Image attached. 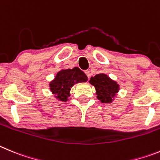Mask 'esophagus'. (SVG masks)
<instances>
[{
	"label": "esophagus",
	"mask_w": 160,
	"mask_h": 160,
	"mask_svg": "<svg viewBox=\"0 0 160 160\" xmlns=\"http://www.w3.org/2000/svg\"><path fill=\"white\" fill-rule=\"evenodd\" d=\"M84 72H85V74H86V76L88 77V78H89V77H90V71H89V70H86Z\"/></svg>",
	"instance_id": "esophagus-1"
}]
</instances>
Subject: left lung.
Returning a JSON list of instances; mask_svg holds the SVG:
<instances>
[{"mask_svg": "<svg viewBox=\"0 0 160 160\" xmlns=\"http://www.w3.org/2000/svg\"><path fill=\"white\" fill-rule=\"evenodd\" d=\"M89 83L96 88V97L102 103H110L113 102L119 90V83L112 80L104 73L91 77Z\"/></svg>", "mask_w": 160, "mask_h": 160, "instance_id": "obj_1", "label": "left lung"}]
</instances>
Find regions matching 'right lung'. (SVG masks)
<instances>
[{
    "label": "right lung",
    "instance_id": "obj_1",
    "mask_svg": "<svg viewBox=\"0 0 160 160\" xmlns=\"http://www.w3.org/2000/svg\"><path fill=\"white\" fill-rule=\"evenodd\" d=\"M87 80V76L79 68L61 69L56 75L54 80L49 83L50 91L57 100L66 102L70 96L72 87L76 83H83Z\"/></svg>",
    "mask_w": 160,
    "mask_h": 160
}]
</instances>
